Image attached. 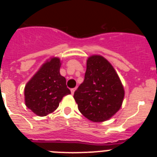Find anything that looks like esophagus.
<instances>
[{"mask_svg": "<svg viewBox=\"0 0 157 157\" xmlns=\"http://www.w3.org/2000/svg\"><path fill=\"white\" fill-rule=\"evenodd\" d=\"M76 90V88H73V89H71V94L72 95H73V94H74V93H75V91Z\"/></svg>", "mask_w": 157, "mask_h": 157, "instance_id": "1", "label": "esophagus"}]
</instances>
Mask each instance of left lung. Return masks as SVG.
Returning a JSON list of instances; mask_svg holds the SVG:
<instances>
[{"label":"left lung","mask_w":157,"mask_h":157,"mask_svg":"<svg viewBox=\"0 0 157 157\" xmlns=\"http://www.w3.org/2000/svg\"><path fill=\"white\" fill-rule=\"evenodd\" d=\"M124 94L121 80L109 60L100 55L90 56L84 81L74 94L82 114L96 123L106 121L120 110Z\"/></svg>","instance_id":"1"}]
</instances>
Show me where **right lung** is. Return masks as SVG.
Returning a JSON list of instances; mask_svg holds the SVG:
<instances>
[{"mask_svg":"<svg viewBox=\"0 0 157 157\" xmlns=\"http://www.w3.org/2000/svg\"><path fill=\"white\" fill-rule=\"evenodd\" d=\"M60 66L59 57H51L25 86V105L37 116H45L53 112L62 98L71 94L66 78L59 73Z\"/></svg>","mask_w":157,"mask_h":157,"instance_id":"1","label":"right lung"}]
</instances>
